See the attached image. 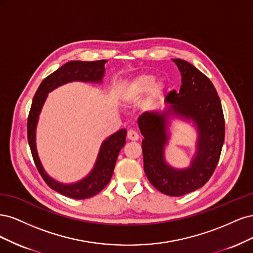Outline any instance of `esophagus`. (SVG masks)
<instances>
[{
  "mask_svg": "<svg viewBox=\"0 0 253 253\" xmlns=\"http://www.w3.org/2000/svg\"><path fill=\"white\" fill-rule=\"evenodd\" d=\"M127 137L130 141H137L138 138H140V135H138V133L135 131V130L130 129L127 133Z\"/></svg>",
  "mask_w": 253,
  "mask_h": 253,
  "instance_id": "obj_1",
  "label": "esophagus"
}]
</instances>
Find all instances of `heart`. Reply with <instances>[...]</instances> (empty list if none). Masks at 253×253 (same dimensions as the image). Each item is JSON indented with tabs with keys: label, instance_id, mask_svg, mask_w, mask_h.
Segmentation results:
<instances>
[{
	"label": "heart",
	"instance_id": "heart-1",
	"mask_svg": "<svg viewBox=\"0 0 253 253\" xmlns=\"http://www.w3.org/2000/svg\"><path fill=\"white\" fill-rule=\"evenodd\" d=\"M167 85L163 81H157L156 76L151 73H141L134 77L123 91V99L128 103L140 101L147 93L146 107L156 109L164 101Z\"/></svg>",
	"mask_w": 253,
	"mask_h": 253
}]
</instances>
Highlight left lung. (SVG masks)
Here are the masks:
<instances>
[{"label": "left lung", "mask_w": 253, "mask_h": 253, "mask_svg": "<svg viewBox=\"0 0 253 253\" xmlns=\"http://www.w3.org/2000/svg\"><path fill=\"white\" fill-rule=\"evenodd\" d=\"M181 72L180 91H171L166 108L145 112L137 125L142 142L144 171L162 193L181 197L205 185L217 165L225 137L222 104L213 84L192 64L172 59ZM185 121L196 130V150L189 167L176 169L166 160V147L173 121Z\"/></svg>", "instance_id": "left-lung-1"}]
</instances>
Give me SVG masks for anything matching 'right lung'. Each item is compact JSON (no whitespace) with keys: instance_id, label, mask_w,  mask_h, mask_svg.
I'll list each match as a JSON object with an SVG mask.
<instances>
[{"instance_id":"obj_1","label":"right lung","mask_w":253,"mask_h":253,"mask_svg":"<svg viewBox=\"0 0 253 253\" xmlns=\"http://www.w3.org/2000/svg\"><path fill=\"white\" fill-rule=\"evenodd\" d=\"M106 62H107L106 60L94 62H67L43 80L31 104L27 122V135L36 166L40 174L51 189L71 199L83 200L91 198L107 186L111 180L119 153L126 144L127 130L120 129L103 141L94 165L85 177L73 183H63L56 181L55 178L48 174L40 160L37 149V127L39 118L47 100L48 93L58 87L72 82L103 84Z\"/></svg>"}]
</instances>
